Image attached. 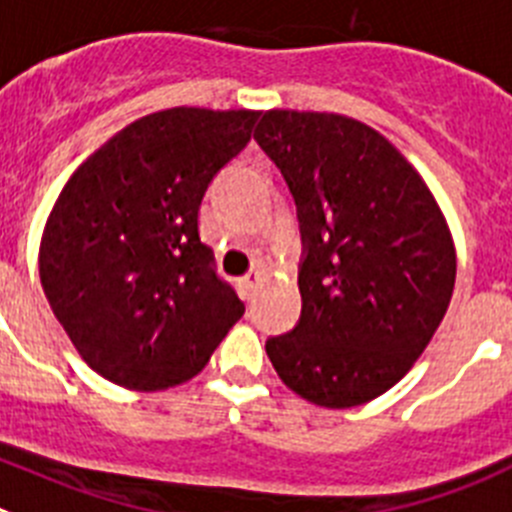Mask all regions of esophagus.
I'll return each mask as SVG.
<instances>
[{
    "instance_id": "obj_1",
    "label": "esophagus",
    "mask_w": 512,
    "mask_h": 512,
    "mask_svg": "<svg viewBox=\"0 0 512 512\" xmlns=\"http://www.w3.org/2000/svg\"><path fill=\"white\" fill-rule=\"evenodd\" d=\"M260 280L262 278H260V273H257V270H250V273L239 278V290H242V296H245L247 301H250V298H255L257 288H260Z\"/></svg>"
}]
</instances>
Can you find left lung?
<instances>
[{
  "label": "left lung",
  "instance_id": "obj_1",
  "mask_svg": "<svg viewBox=\"0 0 512 512\" xmlns=\"http://www.w3.org/2000/svg\"><path fill=\"white\" fill-rule=\"evenodd\" d=\"M257 145L296 201L301 319L267 357L293 393L352 408L390 390L439 329L457 255L439 204L398 147L344 114H262Z\"/></svg>",
  "mask_w": 512,
  "mask_h": 512
}]
</instances>
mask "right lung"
<instances>
[{"mask_svg":"<svg viewBox=\"0 0 512 512\" xmlns=\"http://www.w3.org/2000/svg\"><path fill=\"white\" fill-rule=\"evenodd\" d=\"M260 112L176 107L147 114L68 178L40 242V283L91 370L163 390L209 362L245 303L216 275L199 206Z\"/></svg>","mask_w":512,"mask_h":512,"instance_id":"obj_1","label":"right lung"}]
</instances>
